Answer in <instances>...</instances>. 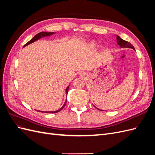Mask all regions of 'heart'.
<instances>
[{"mask_svg":"<svg viewBox=\"0 0 155 155\" xmlns=\"http://www.w3.org/2000/svg\"><path fill=\"white\" fill-rule=\"evenodd\" d=\"M96 43H95V42H91V43H90V44H89V46H90L91 48H95L96 46Z\"/></svg>","mask_w":155,"mask_h":155,"instance_id":"obj_1","label":"heart"}]
</instances>
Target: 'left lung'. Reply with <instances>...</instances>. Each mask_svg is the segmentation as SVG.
<instances>
[{
  "instance_id": "obj_1",
  "label": "left lung",
  "mask_w": 155,
  "mask_h": 155,
  "mask_svg": "<svg viewBox=\"0 0 155 155\" xmlns=\"http://www.w3.org/2000/svg\"><path fill=\"white\" fill-rule=\"evenodd\" d=\"M116 41H117V43H118V45L120 46L121 48H133V50H135L134 46L131 45L130 43H129V42L126 41L124 39H122L121 38H120V37L118 36V35H116ZM98 110H100L99 109H97ZM104 111V110H103Z\"/></svg>"
}]
</instances>
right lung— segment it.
I'll return each mask as SVG.
<instances>
[{"label":"right lung","mask_w":155,"mask_h":155,"mask_svg":"<svg viewBox=\"0 0 155 155\" xmlns=\"http://www.w3.org/2000/svg\"><path fill=\"white\" fill-rule=\"evenodd\" d=\"M54 34V32H45V31L40 32V33H39V34H37V35H35L30 41H29L27 43H26V44L24 45V46H23V47H25L26 46L28 45H30V44H31V43H34V42H35V41H37L38 39L42 38V37L50 36V35H52V34ZM69 86H70V85H68V86L67 87V88H66V94H68ZM67 99H66V100H65V102H64V105H63L61 107L59 110H55V111H41V110H37V111L42 112H46V113H56V112H59L60 110H61L63 109L64 107L65 106V105H66V104H67Z\"/></svg>","instance_id":"obj_1"}]
</instances>
